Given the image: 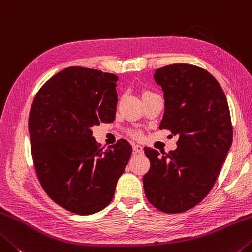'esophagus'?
<instances>
[{"label":"esophagus","instance_id":"34e87169","mask_svg":"<svg viewBox=\"0 0 252 252\" xmlns=\"http://www.w3.org/2000/svg\"><path fill=\"white\" fill-rule=\"evenodd\" d=\"M133 150H134L135 153H138V154H142L143 152H144V148L141 145H134L133 146Z\"/></svg>","mask_w":252,"mask_h":252}]
</instances>
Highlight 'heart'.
Segmentation results:
<instances>
[{
  "mask_svg": "<svg viewBox=\"0 0 252 252\" xmlns=\"http://www.w3.org/2000/svg\"><path fill=\"white\" fill-rule=\"evenodd\" d=\"M145 94H146V93H145Z\"/></svg>",
  "mask_w": 252,
  "mask_h": 252,
  "instance_id": "heart-1",
  "label": "heart"
}]
</instances>
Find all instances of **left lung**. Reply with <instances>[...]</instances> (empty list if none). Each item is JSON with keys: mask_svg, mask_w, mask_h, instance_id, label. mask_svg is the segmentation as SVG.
I'll use <instances>...</instances> for the list:
<instances>
[{"mask_svg": "<svg viewBox=\"0 0 252 252\" xmlns=\"http://www.w3.org/2000/svg\"><path fill=\"white\" fill-rule=\"evenodd\" d=\"M153 78L165 100L159 129H170L179 141L175 151L162 156L144 148L151 162L144 189L160 211L185 212L211 191L232 144L228 101L216 78L195 65H166Z\"/></svg>", "mask_w": 252, "mask_h": 252, "instance_id": "1", "label": "left lung"}]
</instances>
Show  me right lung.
<instances>
[{"mask_svg":"<svg viewBox=\"0 0 252 252\" xmlns=\"http://www.w3.org/2000/svg\"><path fill=\"white\" fill-rule=\"evenodd\" d=\"M118 77L69 67L51 77L33 100L29 116L31 153L45 193L70 212L88 216L105 209L131 154L121 139L98 150L92 128L114 122Z\"/></svg>","mask_w":252,"mask_h":252,"instance_id":"1","label":"right lung"}]
</instances>
